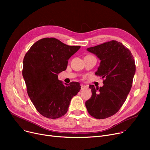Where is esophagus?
I'll return each instance as SVG.
<instances>
[{
  "mask_svg": "<svg viewBox=\"0 0 150 150\" xmlns=\"http://www.w3.org/2000/svg\"><path fill=\"white\" fill-rule=\"evenodd\" d=\"M88 87L86 86H84V85H81V90H84V89H86Z\"/></svg>",
  "mask_w": 150,
  "mask_h": 150,
  "instance_id": "1",
  "label": "esophagus"
}]
</instances>
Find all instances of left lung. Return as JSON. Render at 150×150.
I'll use <instances>...</instances> for the list:
<instances>
[{
  "label": "left lung",
  "mask_w": 150,
  "mask_h": 150,
  "mask_svg": "<svg viewBox=\"0 0 150 150\" xmlns=\"http://www.w3.org/2000/svg\"><path fill=\"white\" fill-rule=\"evenodd\" d=\"M101 62L95 74L103 79V87L90 85L92 97L86 101L89 114L104 119L119 111L131 89L136 72L135 61L130 50L117 41L89 47Z\"/></svg>",
  "instance_id": "8db88e82"
}]
</instances>
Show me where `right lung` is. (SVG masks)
<instances>
[{
    "mask_svg": "<svg viewBox=\"0 0 150 150\" xmlns=\"http://www.w3.org/2000/svg\"><path fill=\"white\" fill-rule=\"evenodd\" d=\"M80 48L54 38H45L36 41L26 53L22 75L27 93L44 117L55 119L65 115L71 99L81 89L78 82L67 86L58 78V74L66 69L68 59Z\"/></svg>",
    "mask_w": 150,
    "mask_h": 150,
    "instance_id": "add662e5",
    "label": "right lung"
}]
</instances>
